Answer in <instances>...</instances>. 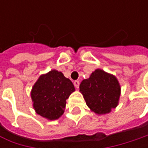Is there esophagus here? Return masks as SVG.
<instances>
[{
    "mask_svg": "<svg viewBox=\"0 0 148 148\" xmlns=\"http://www.w3.org/2000/svg\"><path fill=\"white\" fill-rule=\"evenodd\" d=\"M74 86L76 88H79V86H80V82L79 81H75L74 82Z\"/></svg>",
    "mask_w": 148,
    "mask_h": 148,
    "instance_id": "esophagus-1",
    "label": "esophagus"
}]
</instances>
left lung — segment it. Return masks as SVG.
Segmentation results:
<instances>
[{"label": "left lung", "instance_id": "8db88e82", "mask_svg": "<svg viewBox=\"0 0 148 148\" xmlns=\"http://www.w3.org/2000/svg\"><path fill=\"white\" fill-rule=\"evenodd\" d=\"M80 91L91 111L105 114L117 107L121 88L114 76L96 69L80 84Z\"/></svg>", "mask_w": 148, "mask_h": 148}]
</instances>
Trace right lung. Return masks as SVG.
Returning a JSON list of instances; mask_svg holds the SVG:
<instances>
[{"mask_svg": "<svg viewBox=\"0 0 148 148\" xmlns=\"http://www.w3.org/2000/svg\"><path fill=\"white\" fill-rule=\"evenodd\" d=\"M75 91L73 84L61 71L52 70L40 76L34 85L31 98L34 110L49 120L58 119L66 107V100Z\"/></svg>", "mask_w": 148, "mask_h": 148, "instance_id": "obj_1", "label": "right lung"}]
</instances>
